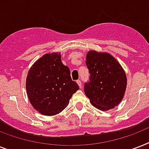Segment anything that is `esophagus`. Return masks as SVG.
I'll return each instance as SVG.
<instances>
[{
    "instance_id": "esophagus-1",
    "label": "esophagus",
    "mask_w": 149,
    "mask_h": 149,
    "mask_svg": "<svg viewBox=\"0 0 149 149\" xmlns=\"http://www.w3.org/2000/svg\"><path fill=\"white\" fill-rule=\"evenodd\" d=\"M77 84H78V85H79V87H80V88H81V87H82L81 81H80V80H79V79H78V80H77Z\"/></svg>"
}]
</instances>
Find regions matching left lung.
I'll list each match as a JSON object with an SVG mask.
<instances>
[{"label": "left lung", "instance_id": "1", "mask_svg": "<svg viewBox=\"0 0 149 149\" xmlns=\"http://www.w3.org/2000/svg\"><path fill=\"white\" fill-rule=\"evenodd\" d=\"M86 64L91 74L84 85V92L93 106L108 111L120 104L125 96L127 77L113 56L107 52L91 50L86 54Z\"/></svg>", "mask_w": 149, "mask_h": 149}]
</instances>
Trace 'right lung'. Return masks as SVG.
<instances>
[{"instance_id": "obj_1", "label": "right lung", "mask_w": 149, "mask_h": 149, "mask_svg": "<svg viewBox=\"0 0 149 149\" xmlns=\"http://www.w3.org/2000/svg\"><path fill=\"white\" fill-rule=\"evenodd\" d=\"M79 88L71 79L69 67L62 63L60 52L45 54L31 65L27 75L29 101L43 115L62 112Z\"/></svg>"}]
</instances>
